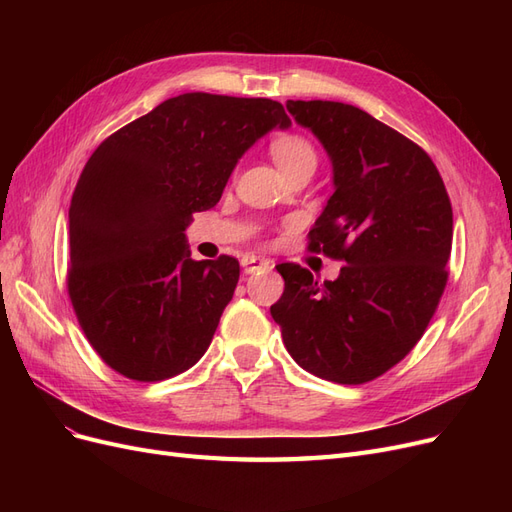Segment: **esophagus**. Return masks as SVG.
Wrapping results in <instances>:
<instances>
[{
  "label": "esophagus",
  "instance_id": "34e87169",
  "mask_svg": "<svg viewBox=\"0 0 512 512\" xmlns=\"http://www.w3.org/2000/svg\"><path fill=\"white\" fill-rule=\"evenodd\" d=\"M241 267L245 273H256V271H265V269H271V262L260 258V256H254V254H245L241 258Z\"/></svg>",
  "mask_w": 512,
  "mask_h": 512
}]
</instances>
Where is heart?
<instances>
[{
    "mask_svg": "<svg viewBox=\"0 0 512 512\" xmlns=\"http://www.w3.org/2000/svg\"><path fill=\"white\" fill-rule=\"evenodd\" d=\"M271 156L275 164L280 166L282 173H288V170L305 164L316 166V149L307 138L297 134H284L280 138H275L271 143Z\"/></svg>",
    "mask_w": 512,
    "mask_h": 512,
    "instance_id": "1",
    "label": "heart"
}]
</instances>
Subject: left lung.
<instances>
[{"label":"left lung","instance_id":"obj_1","mask_svg":"<svg viewBox=\"0 0 512 512\" xmlns=\"http://www.w3.org/2000/svg\"><path fill=\"white\" fill-rule=\"evenodd\" d=\"M333 162L335 192L307 250L346 265L318 282L284 262L271 305L286 350L305 371L363 384L397 365L423 337L446 288L453 209L436 164L410 138L352 104L288 100Z\"/></svg>","mask_w":512,"mask_h":512}]
</instances>
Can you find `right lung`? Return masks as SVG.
<instances>
[{
	"label": "right lung",
	"mask_w": 512,
	"mask_h": 512,
	"mask_svg": "<svg viewBox=\"0 0 512 512\" xmlns=\"http://www.w3.org/2000/svg\"><path fill=\"white\" fill-rule=\"evenodd\" d=\"M290 117L269 98H168L91 153L70 203L68 294L117 374L158 382L211 344L239 260H192L185 228L218 205L239 158Z\"/></svg>",
	"instance_id": "add662e5"
}]
</instances>
